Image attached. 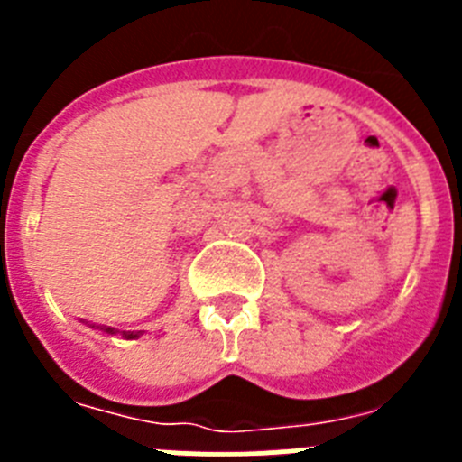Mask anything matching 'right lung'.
Wrapping results in <instances>:
<instances>
[{
	"mask_svg": "<svg viewBox=\"0 0 462 462\" xmlns=\"http://www.w3.org/2000/svg\"><path fill=\"white\" fill-rule=\"evenodd\" d=\"M92 328H94V326H92ZM97 328L104 330V333H110V336L116 333V328H110V326H97ZM138 336H141V330H138V333H134V330H125V333H122V337H126V340H136Z\"/></svg>",
	"mask_w": 462,
	"mask_h": 462,
	"instance_id": "1",
	"label": "right lung"
}]
</instances>
